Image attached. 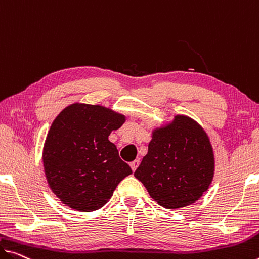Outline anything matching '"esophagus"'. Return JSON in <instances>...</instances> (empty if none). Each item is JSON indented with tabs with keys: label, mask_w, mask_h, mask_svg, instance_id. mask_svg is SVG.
Segmentation results:
<instances>
[{
	"label": "esophagus",
	"mask_w": 259,
	"mask_h": 259,
	"mask_svg": "<svg viewBox=\"0 0 259 259\" xmlns=\"http://www.w3.org/2000/svg\"><path fill=\"white\" fill-rule=\"evenodd\" d=\"M139 163H140V161L139 160H134V161H132L130 163V165H131V168H132V170L133 171H135L137 170V168H138V165H139Z\"/></svg>",
	"instance_id": "34e87169"
}]
</instances>
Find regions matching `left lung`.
I'll return each instance as SVG.
<instances>
[{
	"label": "left lung",
	"mask_w": 259,
	"mask_h": 259,
	"mask_svg": "<svg viewBox=\"0 0 259 259\" xmlns=\"http://www.w3.org/2000/svg\"><path fill=\"white\" fill-rule=\"evenodd\" d=\"M214 153L205 130L188 116L153 131L148 153L134 176L162 207L192 205L213 181Z\"/></svg>",
	"instance_id": "8db88e82"
}]
</instances>
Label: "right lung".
Returning a JSON list of instances; mask_svg holds the SVG:
<instances>
[{
	"label": "right lung",
	"mask_w": 259,
	"mask_h": 259,
	"mask_svg": "<svg viewBox=\"0 0 259 259\" xmlns=\"http://www.w3.org/2000/svg\"><path fill=\"white\" fill-rule=\"evenodd\" d=\"M126 117L102 105L74 103L52 122L42 149L47 183L62 204L78 212L102 208L132 169L119 157L112 131Z\"/></svg>",
	"instance_id": "1"
}]
</instances>
